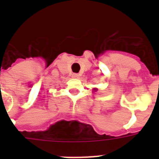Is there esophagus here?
Here are the masks:
<instances>
[{
  "instance_id": "obj_1",
  "label": "esophagus",
  "mask_w": 159,
  "mask_h": 159,
  "mask_svg": "<svg viewBox=\"0 0 159 159\" xmlns=\"http://www.w3.org/2000/svg\"><path fill=\"white\" fill-rule=\"evenodd\" d=\"M78 77H79V75L78 74H73V77H76V78H77Z\"/></svg>"
}]
</instances>
